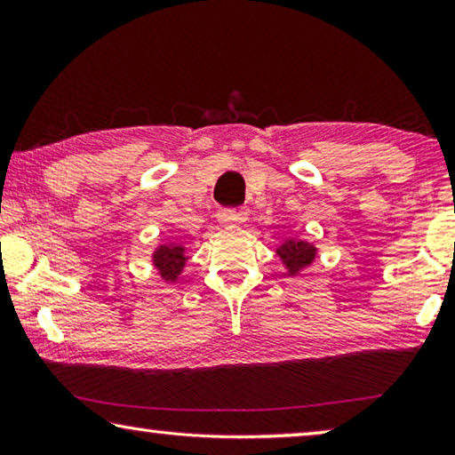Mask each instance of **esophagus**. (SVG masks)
I'll use <instances>...</instances> for the list:
<instances>
[{
    "label": "esophagus",
    "mask_w": 455,
    "mask_h": 455,
    "mask_svg": "<svg viewBox=\"0 0 455 455\" xmlns=\"http://www.w3.org/2000/svg\"><path fill=\"white\" fill-rule=\"evenodd\" d=\"M244 214L243 211H236V209H222L219 211V222L222 227H236L241 225V222H244Z\"/></svg>",
    "instance_id": "esophagus-1"
}]
</instances>
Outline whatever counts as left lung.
Here are the masks:
<instances>
[{
  "instance_id": "left-lung-1",
  "label": "left lung",
  "mask_w": 455,
  "mask_h": 455,
  "mask_svg": "<svg viewBox=\"0 0 455 455\" xmlns=\"http://www.w3.org/2000/svg\"><path fill=\"white\" fill-rule=\"evenodd\" d=\"M276 252H279V257L284 260V265H287L291 275L297 273L299 268L307 267L315 259V246L307 244L303 241L284 243L276 249Z\"/></svg>"
}]
</instances>
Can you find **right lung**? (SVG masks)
I'll use <instances>...</instances> for the list:
<instances>
[{"label": "right lung", "instance_id": "1", "mask_svg": "<svg viewBox=\"0 0 455 455\" xmlns=\"http://www.w3.org/2000/svg\"><path fill=\"white\" fill-rule=\"evenodd\" d=\"M184 263H187V257H184L182 246L179 244H164L154 252V265H156L160 275L164 276V281H174L180 275Z\"/></svg>", "mask_w": 455, "mask_h": 455}]
</instances>
